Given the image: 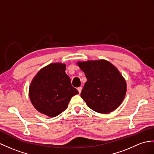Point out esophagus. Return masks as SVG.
<instances>
[{"label": "esophagus", "instance_id": "1", "mask_svg": "<svg viewBox=\"0 0 154 154\" xmlns=\"http://www.w3.org/2000/svg\"><path fill=\"white\" fill-rule=\"evenodd\" d=\"M77 90H78V91H79V93H81V91H82V87H78L77 88Z\"/></svg>", "mask_w": 154, "mask_h": 154}]
</instances>
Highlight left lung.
<instances>
[{"instance_id":"left-lung-1","label":"left lung","mask_w":154,"mask_h":154,"mask_svg":"<svg viewBox=\"0 0 154 154\" xmlns=\"http://www.w3.org/2000/svg\"><path fill=\"white\" fill-rule=\"evenodd\" d=\"M87 77L81 96L87 106L100 113L112 112L123 102L126 82L119 71L106 60L78 62Z\"/></svg>"}]
</instances>
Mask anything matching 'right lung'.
Returning <instances> with one entry per match:
<instances>
[{
	"label": "right lung",
	"mask_w": 154,
	"mask_h": 154,
	"mask_svg": "<svg viewBox=\"0 0 154 154\" xmlns=\"http://www.w3.org/2000/svg\"><path fill=\"white\" fill-rule=\"evenodd\" d=\"M66 65L54 63L38 71L29 87L31 103L39 112L58 116L67 108L71 98L79 93L66 73Z\"/></svg>",
	"instance_id": "1"
}]
</instances>
